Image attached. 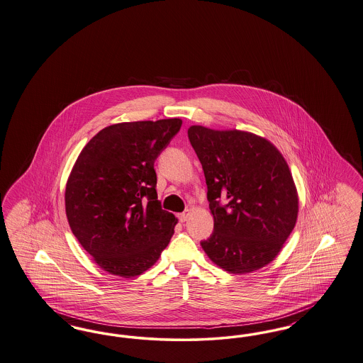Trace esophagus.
<instances>
[{
  "mask_svg": "<svg viewBox=\"0 0 363 363\" xmlns=\"http://www.w3.org/2000/svg\"><path fill=\"white\" fill-rule=\"evenodd\" d=\"M189 213H191V208H187L186 211H183V213H180V214H177V218H179V221H187V220H189Z\"/></svg>",
  "mask_w": 363,
  "mask_h": 363,
  "instance_id": "34e87169",
  "label": "esophagus"
}]
</instances>
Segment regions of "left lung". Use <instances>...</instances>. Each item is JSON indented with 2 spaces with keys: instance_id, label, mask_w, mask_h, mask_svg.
<instances>
[{
  "instance_id": "1",
  "label": "left lung",
  "mask_w": 363,
  "mask_h": 363,
  "mask_svg": "<svg viewBox=\"0 0 363 363\" xmlns=\"http://www.w3.org/2000/svg\"><path fill=\"white\" fill-rule=\"evenodd\" d=\"M214 230L201 245L220 267L244 274L275 259L297 221L298 196L278 149L251 133L191 126Z\"/></svg>"
}]
</instances>
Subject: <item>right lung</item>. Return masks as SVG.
<instances>
[{
  "label": "right lung",
  "instance_id": "add662e5",
  "mask_svg": "<svg viewBox=\"0 0 363 363\" xmlns=\"http://www.w3.org/2000/svg\"><path fill=\"white\" fill-rule=\"evenodd\" d=\"M180 127L177 118L112 125L79 153L65 192L67 221L110 274L140 275L174 236L177 220L157 201L155 161Z\"/></svg>",
  "mask_w": 363,
  "mask_h": 363
}]
</instances>
